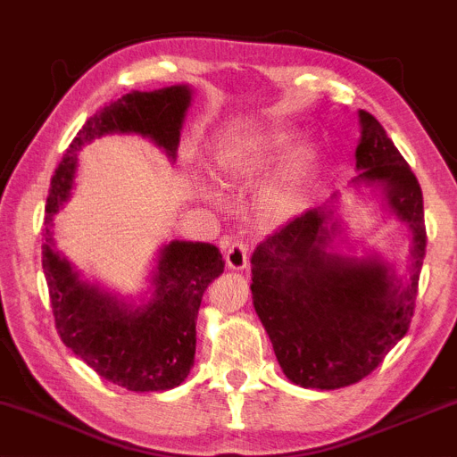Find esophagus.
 I'll return each mask as SVG.
<instances>
[{
	"instance_id": "1",
	"label": "esophagus",
	"mask_w": 457,
	"mask_h": 457,
	"mask_svg": "<svg viewBox=\"0 0 457 457\" xmlns=\"http://www.w3.org/2000/svg\"><path fill=\"white\" fill-rule=\"evenodd\" d=\"M226 262L231 270H243L249 262V247L245 243H233L226 253Z\"/></svg>"
}]
</instances>
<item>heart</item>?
I'll use <instances>...</instances> for the list:
<instances>
[{"label":"heart","instance_id":"heart-1","mask_svg":"<svg viewBox=\"0 0 457 457\" xmlns=\"http://www.w3.org/2000/svg\"><path fill=\"white\" fill-rule=\"evenodd\" d=\"M292 142V134L284 130H272L251 137L249 142L231 145L221 152L216 159V173L221 185L237 187L245 185L254 177H259L274 159L282 154ZM302 204V193L294 183H284L274 187L264 196V214L270 220H282L292 216Z\"/></svg>","mask_w":457,"mask_h":457}]
</instances>
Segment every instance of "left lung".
<instances>
[{"label": "left lung", "instance_id": "8db88e82", "mask_svg": "<svg viewBox=\"0 0 457 457\" xmlns=\"http://www.w3.org/2000/svg\"><path fill=\"white\" fill-rule=\"evenodd\" d=\"M358 177L376 185L394 214L412 231L409 278H395L376 257L331 253L338 231L331 210L303 212L254 249L253 305L267 328L282 372L295 386L338 389L372 374L405 333L415 312L427 251L422 190L384 126L358 111ZM335 196V195H333Z\"/></svg>", "mask_w": 457, "mask_h": 457}]
</instances>
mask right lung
Wrapping results in <instances>:
<instances>
[{
    "mask_svg": "<svg viewBox=\"0 0 457 457\" xmlns=\"http://www.w3.org/2000/svg\"><path fill=\"white\" fill-rule=\"evenodd\" d=\"M188 85L132 91L93 114L73 137L50 180L42 269L62 343L101 378L129 391H167L195 364L196 315L212 280L224 272L218 247L171 241L159 253L150 302L134 305L83 282L56 249L52 218L70 196L78 152L104 134H140L173 159L190 104Z\"/></svg>",
    "mask_w": 457,
    "mask_h": 457,
    "instance_id": "right-lung-1",
    "label": "right lung"
}]
</instances>
